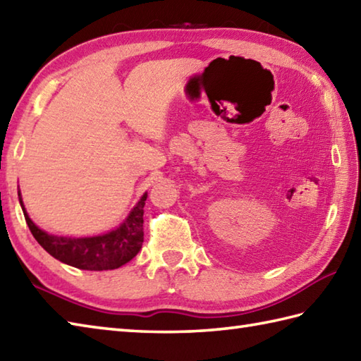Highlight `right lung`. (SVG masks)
<instances>
[{
	"mask_svg": "<svg viewBox=\"0 0 361 361\" xmlns=\"http://www.w3.org/2000/svg\"><path fill=\"white\" fill-rule=\"evenodd\" d=\"M18 199L32 236L44 249L68 266L82 271H111L123 266L137 255L144 243V207L147 194L140 197L136 207L120 227L102 236L66 238L48 235L27 216L20 190Z\"/></svg>",
	"mask_w": 361,
	"mask_h": 361,
	"instance_id": "add662e5",
	"label": "right lung"
}]
</instances>
